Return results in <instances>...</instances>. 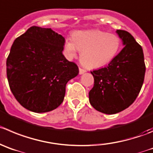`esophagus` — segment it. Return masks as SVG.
Segmentation results:
<instances>
[{
  "instance_id": "1",
  "label": "esophagus",
  "mask_w": 153,
  "mask_h": 153,
  "mask_svg": "<svg viewBox=\"0 0 153 153\" xmlns=\"http://www.w3.org/2000/svg\"><path fill=\"white\" fill-rule=\"evenodd\" d=\"M85 72H86V70L84 69V68H79V74H80V75H82V74H84Z\"/></svg>"
}]
</instances>
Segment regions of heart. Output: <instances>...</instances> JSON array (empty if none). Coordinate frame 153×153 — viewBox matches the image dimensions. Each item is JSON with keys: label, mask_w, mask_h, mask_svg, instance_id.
Segmentation results:
<instances>
[{"label": "heart", "mask_w": 153, "mask_h": 153, "mask_svg": "<svg viewBox=\"0 0 153 153\" xmlns=\"http://www.w3.org/2000/svg\"><path fill=\"white\" fill-rule=\"evenodd\" d=\"M121 45L122 41L118 35L100 30L75 31L65 41L68 56L73 58L78 51H81V62L90 68L109 63L118 54Z\"/></svg>", "instance_id": "heart-1"}]
</instances>
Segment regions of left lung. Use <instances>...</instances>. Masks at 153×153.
I'll list each match as a JSON object with an SVG mask.
<instances>
[{"label":"left lung","mask_w":153,"mask_h":153,"mask_svg":"<svg viewBox=\"0 0 153 153\" xmlns=\"http://www.w3.org/2000/svg\"><path fill=\"white\" fill-rule=\"evenodd\" d=\"M116 32L125 45L123 49L108 66L91 72L94 85L89 92L90 103L109 115L122 112L134 102L146 72L142 47L127 31Z\"/></svg>","instance_id":"8db88e82"}]
</instances>
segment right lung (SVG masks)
Masks as SVG:
<instances>
[{"label":"right lung","instance_id":"obj_1","mask_svg":"<svg viewBox=\"0 0 153 153\" xmlns=\"http://www.w3.org/2000/svg\"><path fill=\"white\" fill-rule=\"evenodd\" d=\"M65 38L51 28L32 26L14 41L7 59L13 96L24 108L47 112L62 102L65 85L78 67L62 54Z\"/></svg>","mask_w":153,"mask_h":153}]
</instances>
